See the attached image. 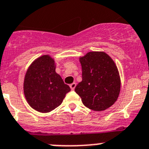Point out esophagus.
Listing matches in <instances>:
<instances>
[{
	"instance_id": "esophagus-1",
	"label": "esophagus",
	"mask_w": 149,
	"mask_h": 149,
	"mask_svg": "<svg viewBox=\"0 0 149 149\" xmlns=\"http://www.w3.org/2000/svg\"><path fill=\"white\" fill-rule=\"evenodd\" d=\"M76 83H75V82L72 83V84H70V89H71L72 90H74L75 87H76Z\"/></svg>"
}]
</instances>
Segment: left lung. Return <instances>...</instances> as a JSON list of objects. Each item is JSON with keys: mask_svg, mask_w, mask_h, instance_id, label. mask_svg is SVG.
<instances>
[{"mask_svg": "<svg viewBox=\"0 0 149 149\" xmlns=\"http://www.w3.org/2000/svg\"><path fill=\"white\" fill-rule=\"evenodd\" d=\"M82 81L75 88L84 106L95 111L105 110L118 99L120 80L118 68L104 52H89L80 58Z\"/></svg>", "mask_w": 149, "mask_h": 149, "instance_id": "obj_1", "label": "left lung"}]
</instances>
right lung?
I'll return each instance as SVG.
<instances>
[{"label": "right lung", "instance_id": "add662e5", "mask_svg": "<svg viewBox=\"0 0 149 149\" xmlns=\"http://www.w3.org/2000/svg\"><path fill=\"white\" fill-rule=\"evenodd\" d=\"M23 88L29 105L40 112H49L59 107L70 91L56 73L54 60L47 55L36 59L29 67Z\"/></svg>", "mask_w": 149, "mask_h": 149}]
</instances>
